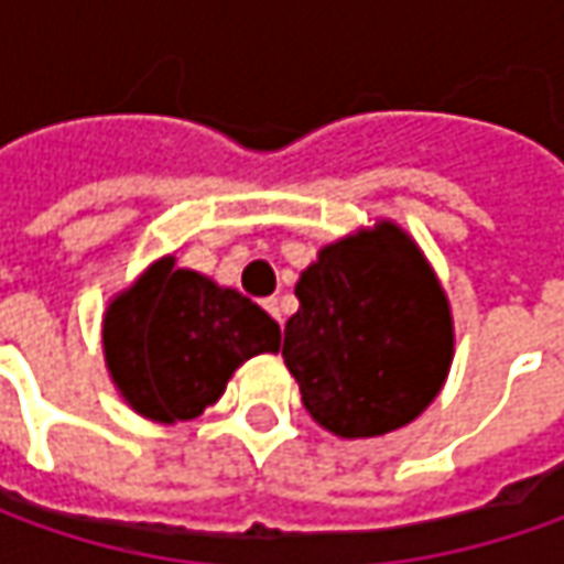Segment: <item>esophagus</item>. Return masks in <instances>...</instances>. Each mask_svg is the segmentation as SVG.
<instances>
[{
	"instance_id": "esophagus-1",
	"label": "esophagus",
	"mask_w": 564,
	"mask_h": 564,
	"mask_svg": "<svg viewBox=\"0 0 564 564\" xmlns=\"http://www.w3.org/2000/svg\"><path fill=\"white\" fill-rule=\"evenodd\" d=\"M263 307H267V314L275 316V319L282 323V304H279V297H267V301H263Z\"/></svg>"
}]
</instances>
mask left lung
<instances>
[{"mask_svg": "<svg viewBox=\"0 0 564 564\" xmlns=\"http://www.w3.org/2000/svg\"><path fill=\"white\" fill-rule=\"evenodd\" d=\"M294 294L282 358L301 401L341 440L386 436L443 392L455 319L417 241L392 219L316 250Z\"/></svg>", "mask_w": 564, "mask_h": 564, "instance_id": "8db88e82", "label": "left lung"}]
</instances>
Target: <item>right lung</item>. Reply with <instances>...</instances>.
Segmentation results:
<instances>
[{"label":"right lung","instance_id":"1","mask_svg":"<svg viewBox=\"0 0 564 564\" xmlns=\"http://www.w3.org/2000/svg\"><path fill=\"white\" fill-rule=\"evenodd\" d=\"M279 323L235 289L165 253L102 314V358L131 411L156 423L200 417L245 360L279 351Z\"/></svg>","mask_w":564,"mask_h":564}]
</instances>
